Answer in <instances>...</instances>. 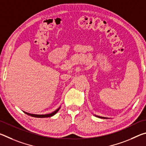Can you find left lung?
<instances>
[{
    "label": "left lung",
    "instance_id": "obj_1",
    "mask_svg": "<svg viewBox=\"0 0 146 146\" xmlns=\"http://www.w3.org/2000/svg\"><path fill=\"white\" fill-rule=\"evenodd\" d=\"M95 115L96 117H98V118H104V119H108V118H108V117H100V116H98V115Z\"/></svg>",
    "mask_w": 146,
    "mask_h": 146
}]
</instances>
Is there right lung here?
Masks as SVG:
<instances>
[{
	"instance_id": "add662e5",
	"label": "right lung",
	"mask_w": 146,
	"mask_h": 146,
	"mask_svg": "<svg viewBox=\"0 0 146 146\" xmlns=\"http://www.w3.org/2000/svg\"><path fill=\"white\" fill-rule=\"evenodd\" d=\"M60 106L59 107L58 109H56L55 111H54L53 112L51 113H48V114H42V115H39V114H33V113H29L28 112H26L23 111V112L24 113H26V115H28L29 116H31V117H36V118H48V117H52V116L55 115L56 113L58 111V110H60Z\"/></svg>"
}]
</instances>
